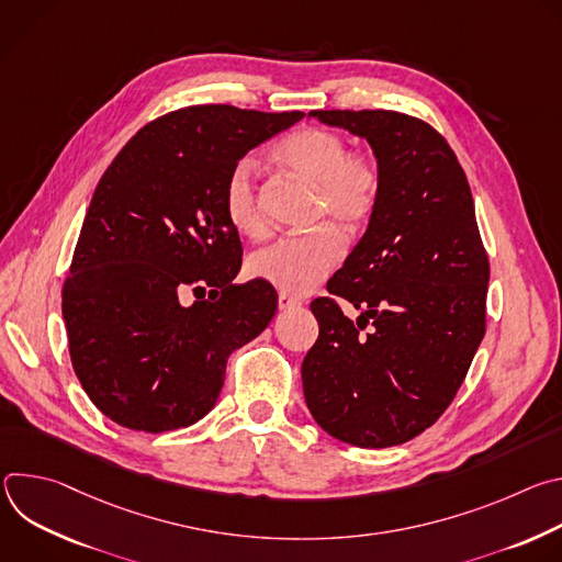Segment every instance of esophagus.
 <instances>
[{"mask_svg":"<svg viewBox=\"0 0 562 562\" xmlns=\"http://www.w3.org/2000/svg\"><path fill=\"white\" fill-rule=\"evenodd\" d=\"M297 304H300V300L293 297V295H286V293H280V295H278V308H280V311L293 308V306H297Z\"/></svg>","mask_w":562,"mask_h":562,"instance_id":"34e87169","label":"esophagus"}]
</instances>
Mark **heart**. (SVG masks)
<instances>
[{"mask_svg": "<svg viewBox=\"0 0 562 562\" xmlns=\"http://www.w3.org/2000/svg\"><path fill=\"white\" fill-rule=\"evenodd\" d=\"M276 157L295 176L317 187L315 213L331 220L342 233L356 235L371 220L380 198V169L367 155L349 153L347 142L325 128H300L284 137ZM228 224L243 235L262 231V209L256 189V165L239 159L222 189ZM345 254L334 226L291 233L273 239L249 258V273L286 295L311 293L336 271Z\"/></svg>", "mask_w": 562, "mask_h": 562, "instance_id": "b5f03b06", "label": "heart"}]
</instances>
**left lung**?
Segmentation results:
<instances>
[{
    "instance_id": "1",
    "label": "left lung",
    "mask_w": 562,
    "mask_h": 562,
    "mask_svg": "<svg viewBox=\"0 0 562 562\" xmlns=\"http://www.w3.org/2000/svg\"><path fill=\"white\" fill-rule=\"evenodd\" d=\"M369 142L382 187L360 243L311 311L302 362L313 420L362 449L403 445L449 407L485 336L490 260L473 198L447 139L395 111H311ZM369 326L370 331L363 329Z\"/></svg>"
}]
</instances>
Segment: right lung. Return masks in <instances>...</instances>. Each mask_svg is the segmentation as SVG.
I'll return each instance as SVG.
<instances>
[{
    "label": "right lung",
    "mask_w": 562,
    "mask_h": 562,
    "mask_svg": "<svg viewBox=\"0 0 562 562\" xmlns=\"http://www.w3.org/2000/svg\"><path fill=\"white\" fill-rule=\"evenodd\" d=\"M304 113L228 104L173 111L137 131L102 176L64 282L72 369L113 423L162 434L217 403L228 356L278 308L271 284H233L243 245L222 209L228 171ZM187 285L209 301L179 302ZM195 289V290H196Z\"/></svg>",
    "instance_id": "obj_1"
}]
</instances>
